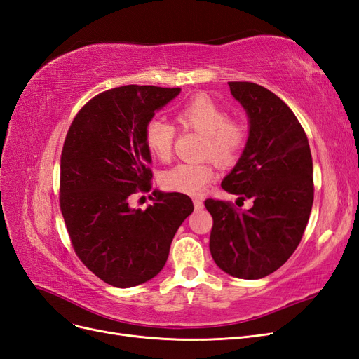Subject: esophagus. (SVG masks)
I'll list each match as a JSON object with an SVG mask.
<instances>
[{
  "label": "esophagus",
  "instance_id": "esophagus-1",
  "mask_svg": "<svg viewBox=\"0 0 359 359\" xmlns=\"http://www.w3.org/2000/svg\"><path fill=\"white\" fill-rule=\"evenodd\" d=\"M193 203H194V210H202L203 208V202H202L201 198H194Z\"/></svg>",
  "mask_w": 359,
  "mask_h": 359
}]
</instances>
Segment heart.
<instances>
[{"instance_id": "heart-1", "label": "heart", "mask_w": 359, "mask_h": 359, "mask_svg": "<svg viewBox=\"0 0 359 359\" xmlns=\"http://www.w3.org/2000/svg\"><path fill=\"white\" fill-rule=\"evenodd\" d=\"M177 123L182 130H193L203 136L202 157H212L219 165L235 163L248 142V126L243 118L227 116L224 107L206 94L193 95L177 112ZM177 139V127L161 118H151L144 128V140L149 154L158 161L172 157ZM214 178L211 161L178 163L161 173V186L169 191L199 194Z\"/></svg>"}]
</instances>
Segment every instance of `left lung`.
I'll list each match as a JSON object with an SVG mask.
<instances>
[{"label":"left lung","instance_id":"1","mask_svg":"<svg viewBox=\"0 0 359 359\" xmlns=\"http://www.w3.org/2000/svg\"><path fill=\"white\" fill-rule=\"evenodd\" d=\"M247 111L250 136L241 158L222 187L252 199L250 210L206 199L212 215L210 250L214 262L238 278L266 277L295 252L313 206V160L306 132L290 107L253 82H229Z\"/></svg>","mask_w":359,"mask_h":359}]
</instances>
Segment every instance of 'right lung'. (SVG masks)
I'll use <instances>...</instances> for the list:
<instances>
[{"instance_id": "obj_1", "label": "right lung", "mask_w": 359, "mask_h": 359, "mask_svg": "<svg viewBox=\"0 0 359 359\" xmlns=\"http://www.w3.org/2000/svg\"><path fill=\"white\" fill-rule=\"evenodd\" d=\"M180 91L154 85L103 91L81 107L64 140L60 208L70 243L81 262L111 286L156 277L193 212L182 193L153 191L145 211L130 208L133 194L153 189L145 124Z\"/></svg>"}]
</instances>
